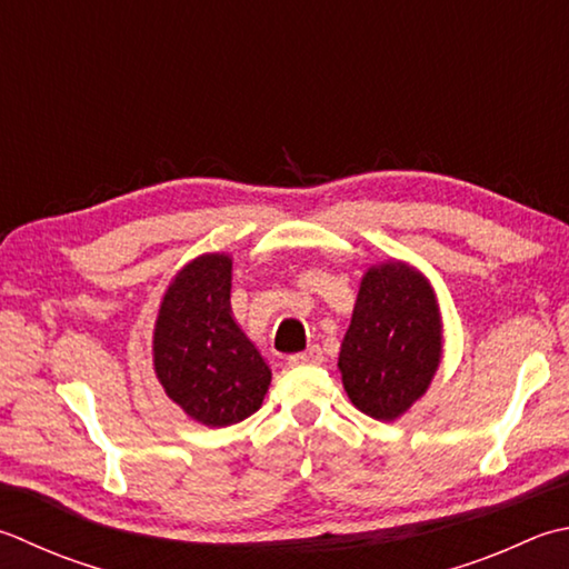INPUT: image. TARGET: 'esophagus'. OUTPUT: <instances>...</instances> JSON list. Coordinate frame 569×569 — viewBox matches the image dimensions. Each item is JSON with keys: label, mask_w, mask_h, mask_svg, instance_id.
I'll return each instance as SVG.
<instances>
[{"label": "esophagus", "mask_w": 569, "mask_h": 569, "mask_svg": "<svg viewBox=\"0 0 569 569\" xmlns=\"http://www.w3.org/2000/svg\"><path fill=\"white\" fill-rule=\"evenodd\" d=\"M322 360H326V358H322L320 348H310L306 352H298V355H291V358H288V362L296 365V367H300V365H320Z\"/></svg>", "instance_id": "esophagus-1"}]
</instances>
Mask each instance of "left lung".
I'll list each match as a JSON object with an SVG mask.
<instances>
[{"mask_svg": "<svg viewBox=\"0 0 569 569\" xmlns=\"http://www.w3.org/2000/svg\"><path fill=\"white\" fill-rule=\"evenodd\" d=\"M441 360V318L427 278L407 263L365 273L338 367L367 417L392 421L427 392Z\"/></svg>", "mask_w": 569, "mask_h": 569, "instance_id": "8db88e82", "label": "left lung"}]
</instances>
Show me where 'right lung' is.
Masks as SVG:
<instances>
[{
  "instance_id": "obj_1",
  "label": "right lung",
  "mask_w": 569,
  "mask_h": 569,
  "mask_svg": "<svg viewBox=\"0 0 569 569\" xmlns=\"http://www.w3.org/2000/svg\"><path fill=\"white\" fill-rule=\"evenodd\" d=\"M231 259L199 256L174 276L154 326V372L167 397L207 427L261 407L271 370L231 318Z\"/></svg>"
}]
</instances>
